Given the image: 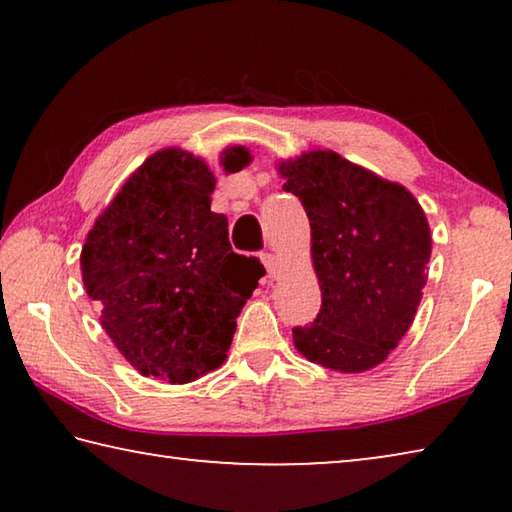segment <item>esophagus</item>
Returning <instances> with one entry per match:
<instances>
[{
  "label": "esophagus",
  "instance_id": "1",
  "mask_svg": "<svg viewBox=\"0 0 512 512\" xmlns=\"http://www.w3.org/2000/svg\"><path fill=\"white\" fill-rule=\"evenodd\" d=\"M259 257H262V262H264V266H266V275H268V277H275V271H277L275 255H273V253H262Z\"/></svg>",
  "mask_w": 512,
  "mask_h": 512
}]
</instances>
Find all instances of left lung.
Returning <instances> with one entry per match:
<instances>
[{
  "mask_svg": "<svg viewBox=\"0 0 512 512\" xmlns=\"http://www.w3.org/2000/svg\"><path fill=\"white\" fill-rule=\"evenodd\" d=\"M280 171L284 192L309 216L323 293L314 323L293 327V343L329 370L375 368L418 311L431 257L427 216L402 185L334 151H309Z\"/></svg>",
  "mask_w": 512,
  "mask_h": 512,
  "instance_id": "left-lung-1",
  "label": "left lung"
}]
</instances>
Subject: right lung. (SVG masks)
<instances>
[{
	"mask_svg": "<svg viewBox=\"0 0 512 512\" xmlns=\"http://www.w3.org/2000/svg\"><path fill=\"white\" fill-rule=\"evenodd\" d=\"M235 173L244 146L223 153ZM216 178L180 149L153 153L108 205L81 250L101 325L142 375L187 384L225 361L237 318L264 266L232 253L225 214L210 210Z\"/></svg>",
	"mask_w": 512,
	"mask_h": 512,
	"instance_id": "right-lung-1",
	"label": "right lung"
}]
</instances>
